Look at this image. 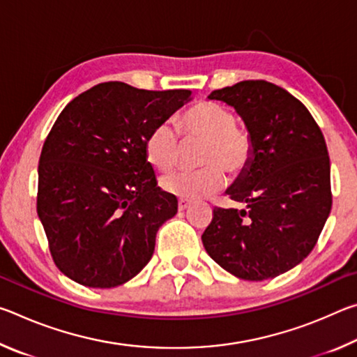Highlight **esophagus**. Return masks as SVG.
<instances>
[{"instance_id":"1","label":"esophagus","mask_w":357,"mask_h":357,"mask_svg":"<svg viewBox=\"0 0 357 357\" xmlns=\"http://www.w3.org/2000/svg\"><path fill=\"white\" fill-rule=\"evenodd\" d=\"M189 206H190V202H187V200H179L178 202V209L179 211H185Z\"/></svg>"}]
</instances>
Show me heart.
<instances>
[{
	"mask_svg": "<svg viewBox=\"0 0 357 357\" xmlns=\"http://www.w3.org/2000/svg\"><path fill=\"white\" fill-rule=\"evenodd\" d=\"M178 132L184 138H200L198 170H178L162 178L160 187L183 200H198L219 192L225 185V172L243 173L253 155L249 129L236 123L231 108L214 100H198L176 118ZM168 123H160L144 142L146 160L155 170L168 172L179 157V137Z\"/></svg>",
	"mask_w": 357,
	"mask_h": 357,
	"instance_id": "obj_1",
	"label": "heart"
}]
</instances>
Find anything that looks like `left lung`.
Instances as JSON below:
<instances>
[{
    "instance_id": "1",
    "label": "left lung",
    "mask_w": 357,
    "mask_h": 357,
    "mask_svg": "<svg viewBox=\"0 0 357 357\" xmlns=\"http://www.w3.org/2000/svg\"><path fill=\"white\" fill-rule=\"evenodd\" d=\"M253 138L249 167L227 193L245 209L214 208L202 234L209 257L243 280H266L299 264L315 247L332 206L323 132L305 105L264 80L215 89Z\"/></svg>"
}]
</instances>
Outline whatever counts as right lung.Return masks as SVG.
<instances>
[{
  "instance_id": "obj_1",
  "label": "right lung",
  "mask_w": 357,
  "mask_h": 357,
  "mask_svg": "<svg viewBox=\"0 0 357 357\" xmlns=\"http://www.w3.org/2000/svg\"><path fill=\"white\" fill-rule=\"evenodd\" d=\"M190 94L105 82L55 121L39 159L38 215L53 261L69 279L113 288L148 264L178 200L157 187L144 142Z\"/></svg>"
}]
</instances>
